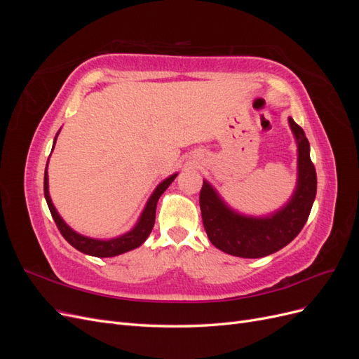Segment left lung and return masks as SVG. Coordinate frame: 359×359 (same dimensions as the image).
Masks as SVG:
<instances>
[{
	"label": "left lung",
	"mask_w": 359,
	"mask_h": 359,
	"mask_svg": "<svg viewBox=\"0 0 359 359\" xmlns=\"http://www.w3.org/2000/svg\"><path fill=\"white\" fill-rule=\"evenodd\" d=\"M298 142V184L283 210L266 219H252L231 211L203 181L199 194L205 232L212 245L238 257H264L278 252L295 238L306 224L316 198V169L310 158V144L304 130L289 118Z\"/></svg>",
	"instance_id": "1"
}]
</instances>
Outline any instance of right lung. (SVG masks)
<instances>
[{
    "mask_svg": "<svg viewBox=\"0 0 359 359\" xmlns=\"http://www.w3.org/2000/svg\"><path fill=\"white\" fill-rule=\"evenodd\" d=\"M55 140H57V136H55ZM53 145H55V142H53ZM175 178H177V173H175V175H172L168 180L163 181L160 186L154 190L153 196L149 198L142 215H140L137 224L133 227L132 231L121 235V236H118V238H114V240H109V241L93 240V238L82 236L79 233H76L74 231H72L70 227L66 223H64V220L57 212L55 206H53V203L50 201V196H49L48 166L45 169V182H43V190H45V198H46V202H48V206H49V211L52 214V219H53V222H55L61 235L66 238V241L70 245H73L76 250H79V252H82L85 255H90V256L112 257V256H118V255H123L126 252H130V250L137 248L139 245L144 244V241L147 240L148 235L151 233V231H153V227H154L157 202L163 194V191H165L170 186L172 181Z\"/></svg>",
    "mask_w": 359,
    "mask_h": 359,
    "instance_id": "1",
    "label": "right lung"
}]
</instances>
